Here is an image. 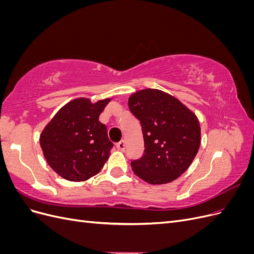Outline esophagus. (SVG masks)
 <instances>
[{
  "instance_id": "34e87169",
  "label": "esophagus",
  "mask_w": 254,
  "mask_h": 254,
  "mask_svg": "<svg viewBox=\"0 0 254 254\" xmlns=\"http://www.w3.org/2000/svg\"><path fill=\"white\" fill-rule=\"evenodd\" d=\"M117 148H118L120 151H124V150H125V142H124V140L120 141V142L117 144Z\"/></svg>"
}]
</instances>
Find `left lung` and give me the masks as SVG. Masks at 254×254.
<instances>
[{"label":"left lung","mask_w":254,"mask_h":254,"mask_svg":"<svg viewBox=\"0 0 254 254\" xmlns=\"http://www.w3.org/2000/svg\"><path fill=\"white\" fill-rule=\"evenodd\" d=\"M140 121L144 153L131 160L134 174L149 184H165L186 172L200 146V125L179 99L157 89L137 91L128 99Z\"/></svg>","instance_id":"obj_1"}]
</instances>
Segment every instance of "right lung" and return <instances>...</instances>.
Returning a JSON list of instances; mask_svg holds the SVG:
<instances>
[{"label": "right lung", "mask_w": 254, "mask_h": 254, "mask_svg": "<svg viewBox=\"0 0 254 254\" xmlns=\"http://www.w3.org/2000/svg\"><path fill=\"white\" fill-rule=\"evenodd\" d=\"M110 98L91 103L76 98L64 105L40 135V146L49 165L68 181H84L101 172L113 143L107 127L98 121Z\"/></svg>", "instance_id": "obj_1"}]
</instances>
